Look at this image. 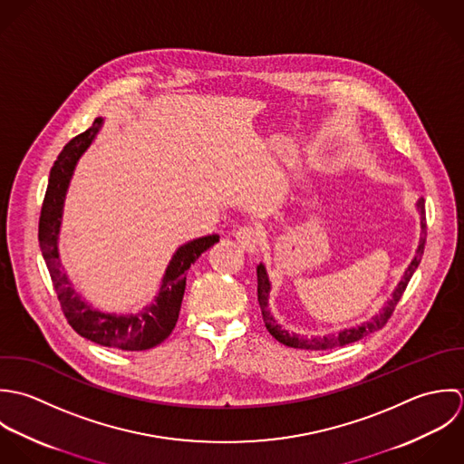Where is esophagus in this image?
Listing matches in <instances>:
<instances>
[{"instance_id": "34e87169", "label": "esophagus", "mask_w": 464, "mask_h": 464, "mask_svg": "<svg viewBox=\"0 0 464 464\" xmlns=\"http://www.w3.org/2000/svg\"><path fill=\"white\" fill-rule=\"evenodd\" d=\"M237 242L247 251V253H255L262 242V235L258 233V229L251 227V226H244L235 233Z\"/></svg>"}]
</instances>
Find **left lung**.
I'll list each match as a JSON object with an SVG mask.
<instances>
[{
	"instance_id": "1",
	"label": "left lung",
	"mask_w": 464,
	"mask_h": 464,
	"mask_svg": "<svg viewBox=\"0 0 464 464\" xmlns=\"http://www.w3.org/2000/svg\"><path fill=\"white\" fill-rule=\"evenodd\" d=\"M418 211L421 215V237H420V246L416 249V256L412 258L411 266L407 267L405 275L401 281L398 283L396 290L392 292V297L387 301V304L380 310V314H376L371 321L364 323L362 326L359 328H350V330H344L337 335H326V337H314V339H306V337H299L295 334H288L286 330H281L278 323L275 321V317L271 315L269 312V290H271V283L267 278V273H266V267L260 264L258 269H256V276H258V303H260V308H262V317H264V323L269 330V334L288 348H299V350H332L335 346H346V344H352V343H357L361 339H364L366 335H370L372 332H378L380 328H383L387 324V321L391 319L398 301L401 299L409 281L412 278L414 271L418 269L420 262H421V255H423V249H425V242H427V217H425V198L421 197L418 200Z\"/></svg>"
}]
</instances>
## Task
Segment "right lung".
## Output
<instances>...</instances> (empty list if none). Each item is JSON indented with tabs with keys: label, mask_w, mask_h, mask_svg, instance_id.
Masks as SVG:
<instances>
[{
	"label": "right lung",
	"mask_w": 464,
	"mask_h": 464,
	"mask_svg": "<svg viewBox=\"0 0 464 464\" xmlns=\"http://www.w3.org/2000/svg\"><path fill=\"white\" fill-rule=\"evenodd\" d=\"M100 123L102 118H96L88 130L68 141L50 170L48 188L39 217V246L53 283V290L61 303V310L68 324L79 335L107 348H118L125 352L150 350L161 344L176 328L185 295L186 271L204 251L218 242V235L197 238L178 249L165 273L156 303L152 306H147L143 314L118 317L96 312L90 304H86L70 286V281L61 269L57 237L61 227L63 204L73 169L82 152L93 141Z\"/></svg>",
	"instance_id": "1"
}]
</instances>
